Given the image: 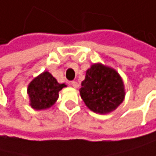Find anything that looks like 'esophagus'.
Instances as JSON below:
<instances>
[{"instance_id":"1","label":"esophagus","mask_w":156,"mask_h":156,"mask_svg":"<svg viewBox=\"0 0 156 156\" xmlns=\"http://www.w3.org/2000/svg\"><path fill=\"white\" fill-rule=\"evenodd\" d=\"M71 84H72V86H73L74 88H79V83H77L76 81H72Z\"/></svg>"}]
</instances>
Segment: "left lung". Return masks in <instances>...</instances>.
Segmentation results:
<instances>
[{"mask_svg":"<svg viewBox=\"0 0 156 156\" xmlns=\"http://www.w3.org/2000/svg\"><path fill=\"white\" fill-rule=\"evenodd\" d=\"M80 94L91 111L107 114L124 101L126 90L122 76L116 70L101 63H94L86 71Z\"/></svg>","mask_w":156,"mask_h":156,"instance_id":"1","label":"left lung"}]
</instances>
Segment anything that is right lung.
Segmentation results:
<instances>
[{
    "instance_id": "obj_1",
    "label": "right lung",
    "mask_w": 156,
    "mask_h": 156,
    "mask_svg": "<svg viewBox=\"0 0 156 156\" xmlns=\"http://www.w3.org/2000/svg\"><path fill=\"white\" fill-rule=\"evenodd\" d=\"M66 86L65 83H58L48 71H44L27 85L30 105L35 110L48 109L55 104L59 91Z\"/></svg>"
}]
</instances>
